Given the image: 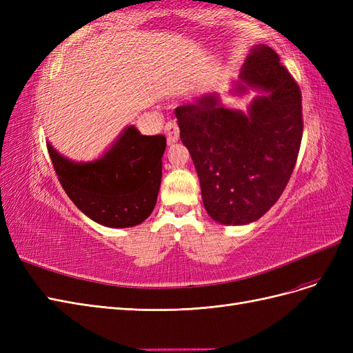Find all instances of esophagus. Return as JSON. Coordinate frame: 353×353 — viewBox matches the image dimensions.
Listing matches in <instances>:
<instances>
[{"instance_id": "obj_1", "label": "esophagus", "mask_w": 353, "mask_h": 353, "mask_svg": "<svg viewBox=\"0 0 353 353\" xmlns=\"http://www.w3.org/2000/svg\"><path fill=\"white\" fill-rule=\"evenodd\" d=\"M165 134L168 137V143L169 144H174L178 141L179 138V128H178V123L175 121H169L166 125H165Z\"/></svg>"}]
</instances>
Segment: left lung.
<instances>
[{
	"mask_svg": "<svg viewBox=\"0 0 353 353\" xmlns=\"http://www.w3.org/2000/svg\"><path fill=\"white\" fill-rule=\"evenodd\" d=\"M240 78L268 92L254 99L249 114L225 109L216 95L175 109L203 205L225 225L250 223L275 205L293 174L303 134L301 88L272 48L256 46Z\"/></svg>",
	"mask_w": 353,
	"mask_h": 353,
	"instance_id": "left-lung-1",
	"label": "left lung"
}]
</instances>
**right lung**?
I'll use <instances>...</instances> for the list:
<instances>
[{"instance_id":"1","label":"right lung","mask_w":353,"mask_h":353,"mask_svg":"<svg viewBox=\"0 0 353 353\" xmlns=\"http://www.w3.org/2000/svg\"><path fill=\"white\" fill-rule=\"evenodd\" d=\"M47 147L63 190L88 218L126 228L150 216L162 181L165 135H141L128 126L110 150L91 163L70 162Z\"/></svg>"}]
</instances>
